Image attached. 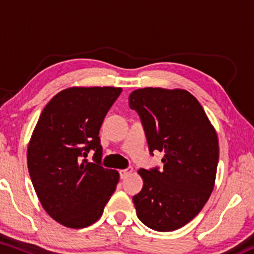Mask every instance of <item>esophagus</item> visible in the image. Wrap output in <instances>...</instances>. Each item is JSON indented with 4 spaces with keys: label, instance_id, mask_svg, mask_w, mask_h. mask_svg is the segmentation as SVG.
I'll return each instance as SVG.
<instances>
[{
    "label": "esophagus",
    "instance_id": "esophagus-1",
    "mask_svg": "<svg viewBox=\"0 0 254 254\" xmlns=\"http://www.w3.org/2000/svg\"><path fill=\"white\" fill-rule=\"evenodd\" d=\"M132 168H127V170H122L121 172H119V174H121V178L122 179H125L127 176H130L131 173H132Z\"/></svg>",
    "mask_w": 254,
    "mask_h": 254
}]
</instances>
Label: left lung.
<instances>
[{
	"instance_id": "left-lung-1",
	"label": "left lung",
	"mask_w": 254,
	"mask_h": 254,
	"mask_svg": "<svg viewBox=\"0 0 254 254\" xmlns=\"http://www.w3.org/2000/svg\"><path fill=\"white\" fill-rule=\"evenodd\" d=\"M141 118L151 155L164 170L138 171L143 188L132 197L137 217L157 232L182 228L208 202L218 164L217 133L202 105L185 89L141 88L129 97Z\"/></svg>"
}]
</instances>
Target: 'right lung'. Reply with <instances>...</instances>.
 Here are the masks:
<instances>
[{"label":"right lung","mask_w":254,"mask_h":254,"mask_svg":"<svg viewBox=\"0 0 254 254\" xmlns=\"http://www.w3.org/2000/svg\"><path fill=\"white\" fill-rule=\"evenodd\" d=\"M116 87H70L43 110L28 143L27 166L44 210L68 228L97 222L119 173L101 166L99 130L121 95ZM95 150L93 163L85 160Z\"/></svg>","instance_id":"obj_1"}]
</instances>
